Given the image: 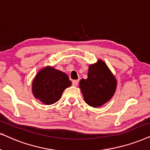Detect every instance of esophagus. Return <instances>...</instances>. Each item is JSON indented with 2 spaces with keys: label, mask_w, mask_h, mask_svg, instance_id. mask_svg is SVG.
I'll use <instances>...</instances> for the list:
<instances>
[{
  "label": "esophagus",
  "mask_w": 150,
  "mask_h": 150,
  "mask_svg": "<svg viewBox=\"0 0 150 150\" xmlns=\"http://www.w3.org/2000/svg\"><path fill=\"white\" fill-rule=\"evenodd\" d=\"M79 84V80H73V85L75 86H77Z\"/></svg>",
  "instance_id": "34e87169"
}]
</instances>
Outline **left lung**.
Segmentation results:
<instances>
[{
    "instance_id": "1",
    "label": "left lung",
    "mask_w": 150,
    "mask_h": 150,
    "mask_svg": "<svg viewBox=\"0 0 150 150\" xmlns=\"http://www.w3.org/2000/svg\"><path fill=\"white\" fill-rule=\"evenodd\" d=\"M116 86L114 75L101 59L89 66L87 79H81L79 81L84 101L93 107H101L111 100Z\"/></svg>"
}]
</instances>
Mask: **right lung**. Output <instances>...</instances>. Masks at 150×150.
Wrapping results in <instances>:
<instances>
[{
    "label": "right lung",
    "mask_w": 150,
    "mask_h": 150,
    "mask_svg": "<svg viewBox=\"0 0 150 150\" xmlns=\"http://www.w3.org/2000/svg\"><path fill=\"white\" fill-rule=\"evenodd\" d=\"M71 84L66 73L47 66L36 75L33 81L32 91L37 99L49 105L57 102L64 91L71 86Z\"/></svg>",
    "instance_id": "obj_1"
}]
</instances>
